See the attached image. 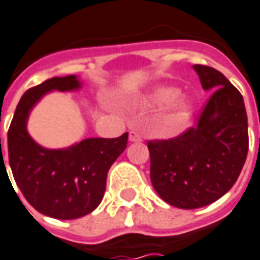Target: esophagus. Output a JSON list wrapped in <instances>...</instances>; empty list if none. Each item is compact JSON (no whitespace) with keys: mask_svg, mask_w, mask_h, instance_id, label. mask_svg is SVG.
I'll return each instance as SVG.
<instances>
[{"mask_svg":"<svg viewBox=\"0 0 260 260\" xmlns=\"http://www.w3.org/2000/svg\"><path fill=\"white\" fill-rule=\"evenodd\" d=\"M129 142H142V136L139 135L136 131L129 132Z\"/></svg>","mask_w":260,"mask_h":260,"instance_id":"1","label":"esophagus"}]
</instances>
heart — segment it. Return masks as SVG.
<instances>
[{"label": "heart", "instance_id": "heart-1", "mask_svg": "<svg viewBox=\"0 0 260 260\" xmlns=\"http://www.w3.org/2000/svg\"><path fill=\"white\" fill-rule=\"evenodd\" d=\"M138 104L149 110L166 107L160 117L161 126L166 132L181 129L191 119L194 112L193 101L188 97H180V88L168 84L153 87L148 94L141 97Z\"/></svg>", "mask_w": 260, "mask_h": 260}]
</instances>
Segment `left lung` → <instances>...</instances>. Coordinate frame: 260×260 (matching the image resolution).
<instances>
[{"mask_svg":"<svg viewBox=\"0 0 260 260\" xmlns=\"http://www.w3.org/2000/svg\"><path fill=\"white\" fill-rule=\"evenodd\" d=\"M200 83L212 91L197 125L169 141H149L150 181L168 204L183 210L208 206L238 180L248 155L244 99L224 74L194 64Z\"/></svg>","mask_w":260,"mask_h":260,"instance_id":"1","label":"left lung"}]
</instances>
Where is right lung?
Listing matches in <instances>:
<instances>
[{"mask_svg":"<svg viewBox=\"0 0 260 260\" xmlns=\"http://www.w3.org/2000/svg\"><path fill=\"white\" fill-rule=\"evenodd\" d=\"M81 86L72 74L29 88L16 105L8 131V157L16 186L30 206L52 218L76 219L94 211L104 197L108 170L128 143V132L114 139L87 138L63 149L43 148L32 139L26 124L42 97Z\"/></svg>","mask_w":260,"mask_h":260,"instance_id":"obj_1","label":"right lung"}]
</instances>
